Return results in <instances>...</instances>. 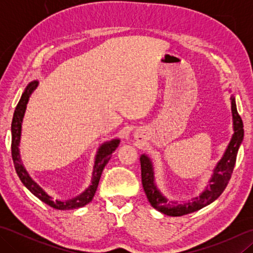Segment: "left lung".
<instances>
[{
	"mask_svg": "<svg viewBox=\"0 0 253 253\" xmlns=\"http://www.w3.org/2000/svg\"><path fill=\"white\" fill-rule=\"evenodd\" d=\"M230 103H232L234 133L230 138V141L222 159L218 161L216 166L214 168L207 187L204 188L200 195L193 198L191 201L178 203L165 197L158 188V185L155 184L153 163L151 159L147 154H141L140 164L143 190L146 192L150 204L159 212L169 216L186 215V214L196 212L198 210L209 206L210 203L215 201L222 195V192L228 184L230 176H232L238 150L244 140V124L237 112L234 95L230 96Z\"/></svg>",
	"mask_w": 253,
	"mask_h": 253,
	"instance_id": "obj_1",
	"label": "left lung"
}]
</instances>
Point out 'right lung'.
Masks as SVG:
<instances>
[{
	"mask_svg": "<svg viewBox=\"0 0 253 253\" xmlns=\"http://www.w3.org/2000/svg\"><path fill=\"white\" fill-rule=\"evenodd\" d=\"M39 82L34 80L27 85L25 91L21 94V98L18 102L17 106H16L13 121H12V158L14 161V166L17 173L19 179L23 182L24 186L28 189L32 195L36 196L39 200L44 202L47 206H50L53 209L56 210H74L78 208H83L85 204L92 201V199L95 195L96 188H98L99 181L101 178L102 171H103L105 165L109 163V161L112 157V153L115 151L116 148L120 146L121 140L120 139H112L110 141H106L102 143L99 147L98 151L95 154L94 159V165H93V171H92V178H91L90 186L83 191L80 195L75 197L69 200L61 201L56 199L54 200L49 193H47L43 188H42L38 182L32 178L28 170L26 169L25 165L21 161L20 152H19V143H20V137H21V124L25 116V112L27 109V103H28L29 98L31 93L37 89Z\"/></svg>",
	"mask_w": 253,
	"mask_h": 253,
	"instance_id": "add662e5",
	"label": "right lung"
}]
</instances>
